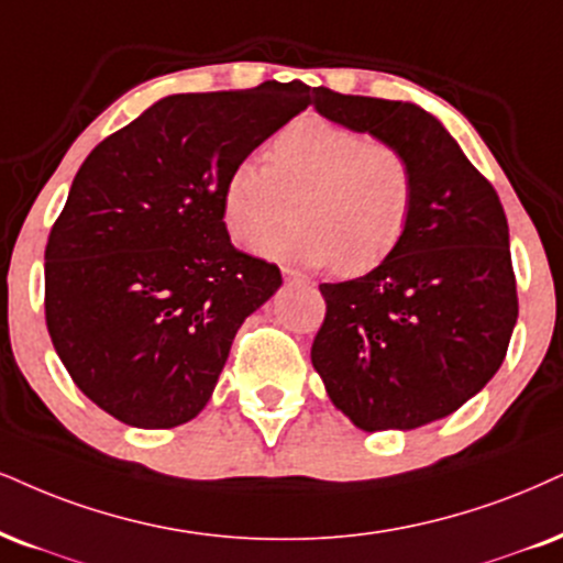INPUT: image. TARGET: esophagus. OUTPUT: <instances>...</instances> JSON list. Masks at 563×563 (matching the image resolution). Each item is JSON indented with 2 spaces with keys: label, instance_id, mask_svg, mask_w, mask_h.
Wrapping results in <instances>:
<instances>
[{
  "label": "esophagus",
  "instance_id": "esophagus-1",
  "mask_svg": "<svg viewBox=\"0 0 563 563\" xmlns=\"http://www.w3.org/2000/svg\"><path fill=\"white\" fill-rule=\"evenodd\" d=\"M282 276H284V282H292V284H302L305 282L302 274H297L295 268H282Z\"/></svg>",
  "mask_w": 563,
  "mask_h": 563
}]
</instances>
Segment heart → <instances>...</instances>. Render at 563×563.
Masks as SVG:
<instances>
[{"label":"heart","instance_id":"obj_1","mask_svg":"<svg viewBox=\"0 0 563 563\" xmlns=\"http://www.w3.org/2000/svg\"><path fill=\"white\" fill-rule=\"evenodd\" d=\"M415 198L412 164L397 145L350 124L302 117L274 137L268 164L245 158L229 172L221 203L229 234L242 245L261 242L268 258L360 276L407 238ZM295 202L301 219L275 235Z\"/></svg>","mask_w":563,"mask_h":563}]
</instances>
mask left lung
<instances>
[{
    "label": "left lung",
    "instance_id": "obj_1",
    "mask_svg": "<svg viewBox=\"0 0 563 563\" xmlns=\"http://www.w3.org/2000/svg\"><path fill=\"white\" fill-rule=\"evenodd\" d=\"M313 107L397 145L418 198L394 255L360 279L321 284L325 318L310 360L334 407L367 433L446 418L496 376L517 323L501 200L415 103L318 88Z\"/></svg>",
    "mask_w": 563,
    "mask_h": 563
}]
</instances>
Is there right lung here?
Segmentation results:
<instances>
[{
    "label": "right lung",
    "mask_w": 563,
    "mask_h": 563,
    "mask_svg": "<svg viewBox=\"0 0 563 563\" xmlns=\"http://www.w3.org/2000/svg\"><path fill=\"white\" fill-rule=\"evenodd\" d=\"M308 103L297 80L166 96L75 175L44 253L46 329L75 386L124 426L196 418L242 321L282 287L232 245L221 198Z\"/></svg>",
    "instance_id": "obj_1"
}]
</instances>
